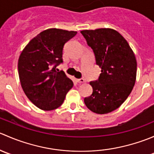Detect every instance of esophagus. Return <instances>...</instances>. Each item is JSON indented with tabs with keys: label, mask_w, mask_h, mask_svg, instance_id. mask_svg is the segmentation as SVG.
Returning a JSON list of instances; mask_svg holds the SVG:
<instances>
[{
	"label": "esophagus",
	"mask_w": 154,
	"mask_h": 154,
	"mask_svg": "<svg viewBox=\"0 0 154 154\" xmlns=\"http://www.w3.org/2000/svg\"><path fill=\"white\" fill-rule=\"evenodd\" d=\"M77 83H84L85 80H84V79L80 78V79H77Z\"/></svg>",
	"instance_id": "1"
}]
</instances>
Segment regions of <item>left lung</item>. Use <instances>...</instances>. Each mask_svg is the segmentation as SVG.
Segmentation results:
<instances>
[{
  "label": "left lung",
  "instance_id": "left-lung-1",
  "mask_svg": "<svg viewBox=\"0 0 154 154\" xmlns=\"http://www.w3.org/2000/svg\"><path fill=\"white\" fill-rule=\"evenodd\" d=\"M80 32L94 52L96 64L101 68L98 79L90 82L92 94L85 97L84 103L93 112H111L133 90L137 70L136 57L125 38L115 29H86Z\"/></svg>",
  "mask_w": 154,
  "mask_h": 154
}]
</instances>
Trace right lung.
I'll return each instance as SVG.
<instances>
[{
  "label": "right lung",
  "instance_id": "add662e5",
  "mask_svg": "<svg viewBox=\"0 0 154 154\" xmlns=\"http://www.w3.org/2000/svg\"><path fill=\"white\" fill-rule=\"evenodd\" d=\"M76 31L51 28L42 31L24 48L18 59V75L29 100L42 110H53L63 104L72 80L57 67L63 63L65 44Z\"/></svg>",
  "mask_w": 154,
  "mask_h": 154
}]
</instances>
